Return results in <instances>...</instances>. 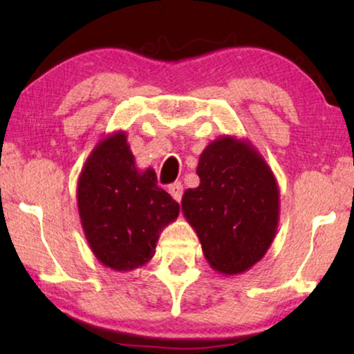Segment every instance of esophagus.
<instances>
[{
	"label": "esophagus",
	"mask_w": 354,
	"mask_h": 354,
	"mask_svg": "<svg viewBox=\"0 0 354 354\" xmlns=\"http://www.w3.org/2000/svg\"><path fill=\"white\" fill-rule=\"evenodd\" d=\"M169 193H171V196L174 198V200L180 203L182 195H183V185L180 182L172 183V185H169Z\"/></svg>",
	"instance_id": "esophagus-1"
}]
</instances>
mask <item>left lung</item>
Segmentation results:
<instances>
[{"label":"left lung","mask_w":354,"mask_h":354,"mask_svg":"<svg viewBox=\"0 0 354 354\" xmlns=\"http://www.w3.org/2000/svg\"><path fill=\"white\" fill-rule=\"evenodd\" d=\"M182 212L216 272L239 275L263 259L277 234L280 192L274 172L248 140L219 137L203 149Z\"/></svg>","instance_id":"1"}]
</instances>
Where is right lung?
<instances>
[{
	"label": "right lung",
	"instance_id": "add662e5",
	"mask_svg": "<svg viewBox=\"0 0 354 354\" xmlns=\"http://www.w3.org/2000/svg\"><path fill=\"white\" fill-rule=\"evenodd\" d=\"M151 167L138 171L122 130L93 148L77 182L85 239L106 268L127 272L154 256L164 227L178 217V203L156 185Z\"/></svg>",
	"mask_w": 354,
	"mask_h": 354
}]
</instances>
